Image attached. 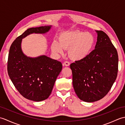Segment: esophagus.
<instances>
[{
    "mask_svg": "<svg viewBox=\"0 0 125 125\" xmlns=\"http://www.w3.org/2000/svg\"><path fill=\"white\" fill-rule=\"evenodd\" d=\"M63 64L66 66V67H68V66L70 65V62H69L68 61H65V62H64V63H63Z\"/></svg>",
    "mask_w": 125,
    "mask_h": 125,
    "instance_id": "obj_1",
    "label": "esophagus"
}]
</instances>
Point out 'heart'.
<instances>
[{"label":"heart","instance_id":"obj_1","mask_svg":"<svg viewBox=\"0 0 125 125\" xmlns=\"http://www.w3.org/2000/svg\"><path fill=\"white\" fill-rule=\"evenodd\" d=\"M59 44L54 42L52 44V51L61 54L63 49H69L68 55L71 60L79 61L84 59L91 52L94 43L92 34L80 31H66L58 37Z\"/></svg>","mask_w":125,"mask_h":125}]
</instances>
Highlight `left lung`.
Wrapping results in <instances>:
<instances>
[{
	"label": "left lung",
	"instance_id": "left-lung-1",
	"mask_svg": "<svg viewBox=\"0 0 125 125\" xmlns=\"http://www.w3.org/2000/svg\"><path fill=\"white\" fill-rule=\"evenodd\" d=\"M95 48L84 59L70 64L73 84L81 100L92 103L104 97L117 77L118 55L109 37L97 31Z\"/></svg>",
	"mask_w": 125,
	"mask_h": 125
}]
</instances>
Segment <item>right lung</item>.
Wrapping results in <instances>:
<instances>
[{
	"mask_svg": "<svg viewBox=\"0 0 125 125\" xmlns=\"http://www.w3.org/2000/svg\"><path fill=\"white\" fill-rule=\"evenodd\" d=\"M52 26L28 28L13 41L7 62L8 74L15 88L23 97L40 102L50 95L57 76L62 69L61 62L46 55L30 57L23 54L22 39L33 33L44 34Z\"/></svg>",
	"mask_w": 125,
	"mask_h": 125,
	"instance_id": "obj_1",
	"label": "right lung"
}]
</instances>
